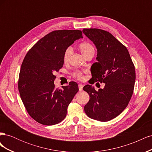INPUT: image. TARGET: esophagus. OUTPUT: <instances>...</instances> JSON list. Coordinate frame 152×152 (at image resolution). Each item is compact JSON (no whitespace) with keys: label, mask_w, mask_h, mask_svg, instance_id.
<instances>
[{"label":"esophagus","mask_w":152,"mask_h":152,"mask_svg":"<svg viewBox=\"0 0 152 152\" xmlns=\"http://www.w3.org/2000/svg\"><path fill=\"white\" fill-rule=\"evenodd\" d=\"M83 87H84V86L82 84H79V89L80 91H81L82 90V89H83Z\"/></svg>","instance_id":"obj_1"}]
</instances>
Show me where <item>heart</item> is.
Here are the masks:
<instances>
[{"label": "heart", "mask_w": 152, "mask_h": 152, "mask_svg": "<svg viewBox=\"0 0 152 152\" xmlns=\"http://www.w3.org/2000/svg\"><path fill=\"white\" fill-rule=\"evenodd\" d=\"M79 49L80 52L82 53V54L86 57L87 54H89L91 52L94 51V48L93 45L91 43L88 42H82L79 45ZM72 52V49L71 47H68L66 49L65 53L63 54V61L65 63H66L68 61V59L70 58V55ZM72 76L78 80H82L84 78L83 72L80 70H75L72 73Z\"/></svg>", "instance_id": "heart-1"}]
</instances>
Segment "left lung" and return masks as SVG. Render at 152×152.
Masks as SVG:
<instances>
[{"mask_svg":"<svg viewBox=\"0 0 152 152\" xmlns=\"http://www.w3.org/2000/svg\"><path fill=\"white\" fill-rule=\"evenodd\" d=\"M82 31L98 49L92 82L105 84L98 91L91 85L84 87L90 96L84 111L94 120L109 121L120 115L130 102L136 80L135 67L126 47L110 32L98 28H84Z\"/></svg>","mask_w":152,"mask_h":152,"instance_id":"8db88e82","label":"left lung"}]
</instances>
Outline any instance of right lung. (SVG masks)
Here are the masks:
<instances>
[{"label": "right lung", "mask_w": 152, "mask_h": 152, "mask_svg": "<svg viewBox=\"0 0 152 152\" xmlns=\"http://www.w3.org/2000/svg\"><path fill=\"white\" fill-rule=\"evenodd\" d=\"M82 37L79 30H59L40 39L26 53L21 66L18 90L27 112L37 122L51 126L65 118L78 84L70 82L56 89L54 73L63 65V54L74 41Z\"/></svg>", "instance_id": "obj_1"}]
</instances>
